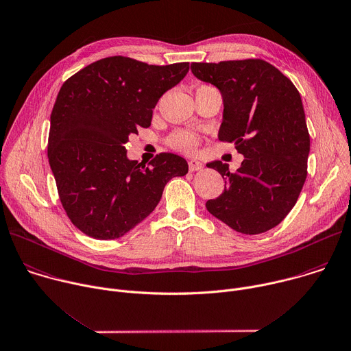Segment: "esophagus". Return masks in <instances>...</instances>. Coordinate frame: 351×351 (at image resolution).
Instances as JSON below:
<instances>
[{
	"label": "esophagus",
	"mask_w": 351,
	"mask_h": 351,
	"mask_svg": "<svg viewBox=\"0 0 351 351\" xmlns=\"http://www.w3.org/2000/svg\"><path fill=\"white\" fill-rule=\"evenodd\" d=\"M202 168H204V164H202L199 160H190V161H189V169H190L191 172L199 171V169H202Z\"/></svg>",
	"instance_id": "1"
}]
</instances>
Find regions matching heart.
<instances>
[{"label": "heart", "mask_w": 351, "mask_h": 351, "mask_svg": "<svg viewBox=\"0 0 351 351\" xmlns=\"http://www.w3.org/2000/svg\"><path fill=\"white\" fill-rule=\"evenodd\" d=\"M168 143L175 150L184 152V153H191V152L195 150L198 139L190 131H178V132H175L169 136Z\"/></svg>", "instance_id": "b5f03b06"}]
</instances>
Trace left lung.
<instances>
[{
  "mask_svg": "<svg viewBox=\"0 0 351 351\" xmlns=\"http://www.w3.org/2000/svg\"><path fill=\"white\" fill-rule=\"evenodd\" d=\"M193 74L215 85L223 99L217 138L232 142L244 161L224 179V191L205 206L243 234H261L289 213L307 176L310 136L300 95L292 81L262 59L191 63Z\"/></svg>",
  "mask_w": 351,
  "mask_h": 351,
  "instance_id": "obj_1",
  "label": "left lung"
}]
</instances>
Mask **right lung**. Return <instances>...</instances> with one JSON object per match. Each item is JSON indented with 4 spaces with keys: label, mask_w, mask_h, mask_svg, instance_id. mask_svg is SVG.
<instances>
[{
    "label": "right lung",
    "mask_w": 351,
    "mask_h": 351,
    "mask_svg": "<svg viewBox=\"0 0 351 351\" xmlns=\"http://www.w3.org/2000/svg\"><path fill=\"white\" fill-rule=\"evenodd\" d=\"M187 71V62L154 66L111 56L62 85L51 114L48 160L60 202L84 234L123 237L154 210L172 178L189 172L180 156L161 153L142 167L125 149L131 134L150 127L157 101Z\"/></svg>",
    "instance_id": "obj_1"
}]
</instances>
